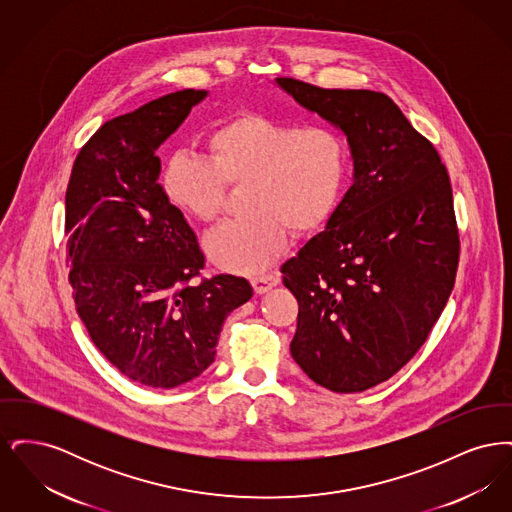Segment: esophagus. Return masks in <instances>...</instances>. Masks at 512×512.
Returning <instances> with one entry per match:
<instances>
[{
  "label": "esophagus",
  "instance_id": "34e87169",
  "mask_svg": "<svg viewBox=\"0 0 512 512\" xmlns=\"http://www.w3.org/2000/svg\"><path fill=\"white\" fill-rule=\"evenodd\" d=\"M278 282H280V274L278 272H265V274H259V276L251 278V284H253V288H255L257 293L268 292Z\"/></svg>",
  "mask_w": 512,
  "mask_h": 512
}]
</instances>
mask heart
Instances as JSON below:
<instances>
[{
	"instance_id": "obj_1",
	"label": "heart",
	"mask_w": 512,
	"mask_h": 512,
	"mask_svg": "<svg viewBox=\"0 0 512 512\" xmlns=\"http://www.w3.org/2000/svg\"><path fill=\"white\" fill-rule=\"evenodd\" d=\"M207 157L172 153L163 190L172 205L199 222L220 217L228 184H245L249 213L222 222L207 240V255L222 268L259 272L295 234L322 228L340 205L351 172V146L334 126H305L261 113L217 124L205 138Z\"/></svg>"
}]
</instances>
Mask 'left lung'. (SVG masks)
I'll return each instance as SVG.
<instances>
[{
	"label": "left lung",
	"mask_w": 512,
	"mask_h": 512,
	"mask_svg": "<svg viewBox=\"0 0 512 512\" xmlns=\"http://www.w3.org/2000/svg\"><path fill=\"white\" fill-rule=\"evenodd\" d=\"M276 82L343 130L355 167L326 230L280 268L299 305L293 361L326 390L365 391L413 359L453 292L461 240L449 174L386 94Z\"/></svg>",
	"instance_id": "left-lung-1"
}]
</instances>
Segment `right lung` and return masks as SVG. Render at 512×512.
Instances as JSON below:
<instances>
[{
    "mask_svg": "<svg viewBox=\"0 0 512 512\" xmlns=\"http://www.w3.org/2000/svg\"><path fill=\"white\" fill-rule=\"evenodd\" d=\"M203 90L105 122L74 159L65 195L69 282L88 334L130 380L169 390L215 361L222 322L253 295L232 274L201 277L197 236L157 184L155 155Z\"/></svg>",
    "mask_w": 512,
    "mask_h": 512,
    "instance_id": "1",
    "label": "right lung"
}]
</instances>
